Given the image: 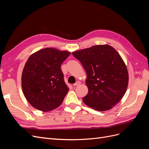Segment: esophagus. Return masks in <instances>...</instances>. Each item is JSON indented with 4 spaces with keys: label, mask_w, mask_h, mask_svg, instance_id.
<instances>
[{
    "label": "esophagus",
    "mask_w": 149,
    "mask_h": 149,
    "mask_svg": "<svg viewBox=\"0 0 149 149\" xmlns=\"http://www.w3.org/2000/svg\"><path fill=\"white\" fill-rule=\"evenodd\" d=\"M80 84H81L80 81H77V82H76L74 84H73V86H78Z\"/></svg>",
    "instance_id": "obj_1"
}]
</instances>
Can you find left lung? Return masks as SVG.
I'll return each mask as SVG.
<instances>
[{
  "mask_svg": "<svg viewBox=\"0 0 149 149\" xmlns=\"http://www.w3.org/2000/svg\"><path fill=\"white\" fill-rule=\"evenodd\" d=\"M87 74L88 88L83 102L94 110L105 111L117 104L127 88V67L116 49L99 45L72 53Z\"/></svg>",
  "mask_w": 149,
  "mask_h": 149,
  "instance_id": "left-lung-1",
  "label": "left lung"
}]
</instances>
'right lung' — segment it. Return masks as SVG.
Instances as JSON below:
<instances>
[{
  "label": "right lung",
  "mask_w": 149,
  "mask_h": 149,
  "mask_svg": "<svg viewBox=\"0 0 149 149\" xmlns=\"http://www.w3.org/2000/svg\"><path fill=\"white\" fill-rule=\"evenodd\" d=\"M71 53L46 48L32 54L22 75V88L26 100L35 109L48 112L63 101L69 88L61 65Z\"/></svg>",
  "instance_id": "obj_1"
}]
</instances>
